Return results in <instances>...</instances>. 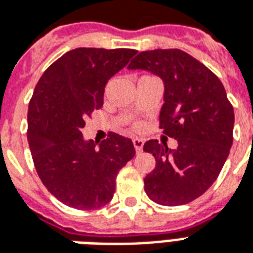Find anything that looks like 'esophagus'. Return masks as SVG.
Listing matches in <instances>:
<instances>
[{
  "mask_svg": "<svg viewBox=\"0 0 253 253\" xmlns=\"http://www.w3.org/2000/svg\"><path fill=\"white\" fill-rule=\"evenodd\" d=\"M132 143H134V147H135L136 153L142 151L143 145H145V142H143V139H141V138H135V139H132Z\"/></svg>",
  "mask_w": 253,
  "mask_h": 253,
  "instance_id": "esophagus-1",
  "label": "esophagus"
}]
</instances>
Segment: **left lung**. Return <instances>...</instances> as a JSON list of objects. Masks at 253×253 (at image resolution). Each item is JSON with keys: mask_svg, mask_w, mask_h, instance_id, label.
Instances as JSON below:
<instances>
[{"mask_svg": "<svg viewBox=\"0 0 253 253\" xmlns=\"http://www.w3.org/2000/svg\"><path fill=\"white\" fill-rule=\"evenodd\" d=\"M128 69H143L164 82L161 128L178 142L171 150L150 139L143 146L155 158L145 192L160 205L193 201L216 181L233 142V107L224 85L203 63L179 49L141 52Z\"/></svg>", "mask_w": 253, "mask_h": 253, "instance_id": "1", "label": "left lung"}]
</instances>
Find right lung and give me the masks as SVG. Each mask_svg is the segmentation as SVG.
Instances as JSON below:
<instances>
[{"label": "right lung", "instance_id": "obj_1", "mask_svg": "<svg viewBox=\"0 0 253 253\" xmlns=\"http://www.w3.org/2000/svg\"><path fill=\"white\" fill-rule=\"evenodd\" d=\"M134 49L76 48L39 80L28 110V142L35 168L50 193L67 207L92 211L115 193L119 170L134 158L131 139L110 132L100 145L84 141V119L102 108L106 84Z\"/></svg>", "mask_w": 253, "mask_h": 253}]
</instances>
